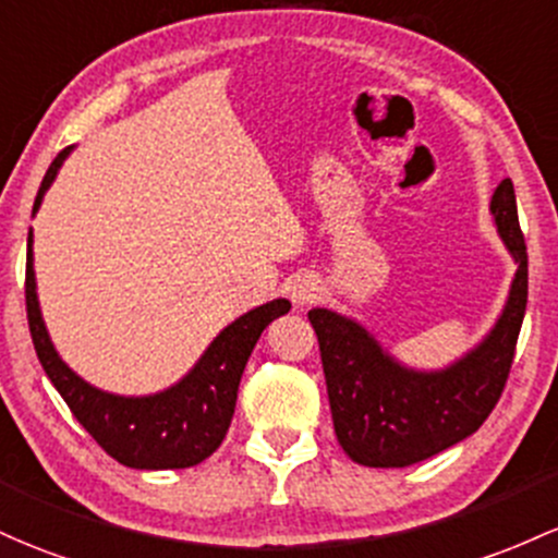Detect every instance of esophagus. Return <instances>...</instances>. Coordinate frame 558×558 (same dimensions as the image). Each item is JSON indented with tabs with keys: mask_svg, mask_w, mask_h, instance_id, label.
I'll use <instances>...</instances> for the list:
<instances>
[{
	"mask_svg": "<svg viewBox=\"0 0 558 558\" xmlns=\"http://www.w3.org/2000/svg\"><path fill=\"white\" fill-rule=\"evenodd\" d=\"M320 293H323L320 280L310 272L296 275V278L289 283V296L296 307H310V304H315L317 299H320Z\"/></svg>",
	"mask_w": 558,
	"mask_h": 558,
	"instance_id": "34e87169",
	"label": "esophagus"
}]
</instances>
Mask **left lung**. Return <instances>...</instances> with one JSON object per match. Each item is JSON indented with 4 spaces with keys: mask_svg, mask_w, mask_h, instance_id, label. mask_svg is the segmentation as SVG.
Returning a JSON list of instances; mask_svg holds the SVG:
<instances>
[{
    "mask_svg": "<svg viewBox=\"0 0 558 558\" xmlns=\"http://www.w3.org/2000/svg\"><path fill=\"white\" fill-rule=\"evenodd\" d=\"M489 211L519 269L495 328L450 368H405L354 320L310 310L336 437L360 466L405 469L426 461L474 434L498 405L527 307V246L511 180L495 187Z\"/></svg>",
    "mask_w": 558,
    "mask_h": 558,
    "instance_id": "8db88e82",
    "label": "left lung"
}]
</instances>
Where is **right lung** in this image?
<instances>
[{"label": "right lung", "instance_id": "add662e5", "mask_svg": "<svg viewBox=\"0 0 558 558\" xmlns=\"http://www.w3.org/2000/svg\"><path fill=\"white\" fill-rule=\"evenodd\" d=\"M71 148L60 150L41 180L34 201V214L41 195L52 185ZM291 310L289 299H275L246 312L230 323L195 368L180 384L150 397H119L89 387L54 352L50 333L39 312L34 278V251H26V312L36 357L54 389L76 415V421L92 434L97 445L130 469H187L206 461L222 445L232 413H235L238 384L246 368L251 349L259 341L275 317Z\"/></svg>", "mask_w": 558, "mask_h": 558}]
</instances>
